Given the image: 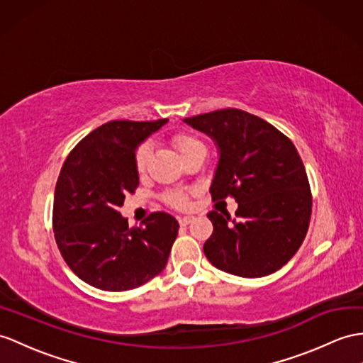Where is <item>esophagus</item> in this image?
<instances>
[{"mask_svg": "<svg viewBox=\"0 0 363 363\" xmlns=\"http://www.w3.org/2000/svg\"><path fill=\"white\" fill-rule=\"evenodd\" d=\"M194 220V217L192 216H184V217H179V223L182 225V226H186V225H189L191 222Z\"/></svg>", "mask_w": 363, "mask_h": 363, "instance_id": "34e87169", "label": "esophagus"}]
</instances>
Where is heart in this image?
Wrapping results in <instances>:
<instances>
[{"label":"heart","instance_id":"heart-1","mask_svg":"<svg viewBox=\"0 0 363 363\" xmlns=\"http://www.w3.org/2000/svg\"><path fill=\"white\" fill-rule=\"evenodd\" d=\"M174 145H175L177 149H179V152L182 154V157L188 155L189 152L196 151V149H199V147H203V145L200 143L197 138H194V137L186 135V134H179L177 137H174ZM151 152H152V147L149 143L141 145L137 149L134 162H135L137 171L140 174L146 171L149 158H151ZM164 199H166L167 203H169V205H172L175 208H186L188 203H189L188 201V194L182 191V189H175V191L167 192Z\"/></svg>","mask_w":363,"mask_h":363}]
</instances>
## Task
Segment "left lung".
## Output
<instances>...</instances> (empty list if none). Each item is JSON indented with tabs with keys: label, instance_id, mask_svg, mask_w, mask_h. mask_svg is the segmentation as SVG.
<instances>
[{
	"label": "left lung",
	"instance_id": "8db88e82",
	"mask_svg": "<svg viewBox=\"0 0 363 363\" xmlns=\"http://www.w3.org/2000/svg\"><path fill=\"white\" fill-rule=\"evenodd\" d=\"M208 135L218 162L212 200L233 196L235 218L211 211L214 226L203 251L216 268L238 277H264L297 252L311 217V189L296 146L268 121L240 109L184 118Z\"/></svg>",
	"mask_w": 363,
	"mask_h": 363
}]
</instances>
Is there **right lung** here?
Returning a JSON list of instances; mask_svg holds the SVG:
<instances>
[{
    "mask_svg": "<svg viewBox=\"0 0 363 363\" xmlns=\"http://www.w3.org/2000/svg\"><path fill=\"white\" fill-rule=\"evenodd\" d=\"M157 121L117 120L96 128L69 154L54 199V233L77 276L103 291H128L160 274L179 233L167 212L129 228L118 211L138 186V146L162 129Z\"/></svg>",
    "mask_w": 363,
    "mask_h": 363,
    "instance_id": "add662e5",
    "label": "right lung"
}]
</instances>
